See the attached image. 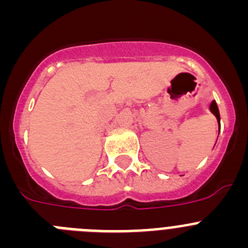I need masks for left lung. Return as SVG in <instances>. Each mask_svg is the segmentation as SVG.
Masks as SVG:
<instances>
[{
	"label": "left lung",
	"mask_w": 248,
	"mask_h": 248,
	"mask_svg": "<svg viewBox=\"0 0 248 248\" xmlns=\"http://www.w3.org/2000/svg\"><path fill=\"white\" fill-rule=\"evenodd\" d=\"M210 110L212 111V114H214L215 117H216L218 124H220V111H218L217 104H216V102H215V100H212L211 104H210Z\"/></svg>",
	"instance_id": "obj_1"
}]
</instances>
